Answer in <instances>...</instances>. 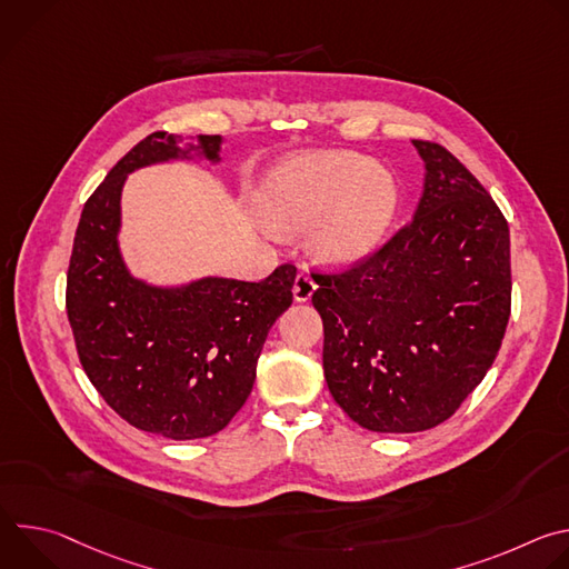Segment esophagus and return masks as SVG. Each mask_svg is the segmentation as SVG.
Masks as SVG:
<instances>
[{
	"instance_id": "34e87169",
	"label": "esophagus",
	"mask_w": 569,
	"mask_h": 569,
	"mask_svg": "<svg viewBox=\"0 0 569 569\" xmlns=\"http://www.w3.org/2000/svg\"><path fill=\"white\" fill-rule=\"evenodd\" d=\"M315 288H317V286H315L312 277H310L308 272H299L297 279H295V286H292V297H295V301H299V303L308 301V299L312 297Z\"/></svg>"
}]
</instances>
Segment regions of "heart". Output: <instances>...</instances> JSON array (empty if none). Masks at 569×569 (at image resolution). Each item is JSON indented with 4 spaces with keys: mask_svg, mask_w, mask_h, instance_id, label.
Returning a JSON list of instances; mask_svg holds the SVG:
<instances>
[{
    "mask_svg": "<svg viewBox=\"0 0 569 569\" xmlns=\"http://www.w3.org/2000/svg\"><path fill=\"white\" fill-rule=\"evenodd\" d=\"M259 209L281 233L308 226L310 254L331 268L369 257L396 213L391 176L351 152H301L283 159L263 182Z\"/></svg>",
    "mask_w": 569,
    "mask_h": 569,
    "instance_id": "obj_1",
    "label": "heart"
}]
</instances>
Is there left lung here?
Listing matches in <instances>:
<instances>
[{"label": "left lung", "instance_id": "obj_1", "mask_svg": "<svg viewBox=\"0 0 569 569\" xmlns=\"http://www.w3.org/2000/svg\"><path fill=\"white\" fill-rule=\"evenodd\" d=\"M423 159L415 218L362 266L315 274L323 376L371 432H421L450 419L491 369L511 312L509 224L439 143Z\"/></svg>", "mask_w": 569, "mask_h": 569}]
</instances>
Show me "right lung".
<instances>
[{
    "instance_id": "add662e5",
    "label": "right lung",
    "mask_w": 569,
    "mask_h": 569,
    "mask_svg": "<svg viewBox=\"0 0 569 569\" xmlns=\"http://www.w3.org/2000/svg\"><path fill=\"white\" fill-rule=\"evenodd\" d=\"M220 134L152 132L108 173L80 213L67 272V317L80 365L130 426L187 441L220 432L246 405L266 338L292 303L295 266L266 281L202 277L154 286L130 274L121 248V191L143 167L220 161Z\"/></svg>"
}]
</instances>
